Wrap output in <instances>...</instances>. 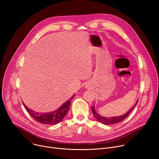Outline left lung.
I'll return each mask as SVG.
<instances>
[{"mask_svg":"<svg viewBox=\"0 0 159 159\" xmlns=\"http://www.w3.org/2000/svg\"><path fill=\"white\" fill-rule=\"evenodd\" d=\"M138 103V101L135 103V104L134 105V106L129 111H128L126 114L122 115V116H116V117H112V118H105V117H102L101 116H100L99 115H98V113L96 112V110H95V108H94V106H92L91 108H92V111H93V115L94 116V117L99 121L101 122V123L102 124H104V125H113V124H116V123H120L121 122V121H123V120H125L129 115V113L131 112V111L133 109V108H134V107L136 106V105Z\"/></svg>","mask_w":159,"mask_h":159,"instance_id":"left-lung-1","label":"left lung"}]
</instances>
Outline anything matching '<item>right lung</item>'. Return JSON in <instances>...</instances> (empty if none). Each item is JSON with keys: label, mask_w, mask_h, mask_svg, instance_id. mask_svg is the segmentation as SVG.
Returning <instances> with one entry per match:
<instances>
[{"label": "right lung", "mask_w": 159, "mask_h": 159, "mask_svg": "<svg viewBox=\"0 0 159 159\" xmlns=\"http://www.w3.org/2000/svg\"><path fill=\"white\" fill-rule=\"evenodd\" d=\"M74 97V95L69 100L66 101L65 103H63V104L61 105V107H60L58 109L51 112L46 113H39L34 112L33 110L28 108L24 104V102L22 103H23L25 107L26 108V111L30 115V116L36 121L44 125H53L60 123L63 120L64 117L66 115L68 111L70 109V102Z\"/></svg>", "instance_id": "1"}]
</instances>
